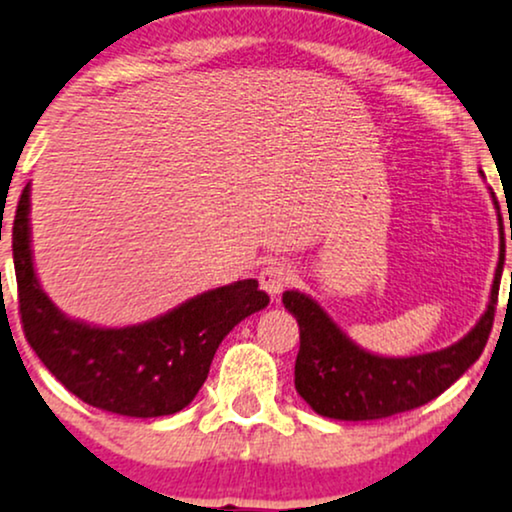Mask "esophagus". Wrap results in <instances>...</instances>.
<instances>
[{
  "label": "esophagus",
  "mask_w": 512,
  "mask_h": 512,
  "mask_svg": "<svg viewBox=\"0 0 512 512\" xmlns=\"http://www.w3.org/2000/svg\"><path fill=\"white\" fill-rule=\"evenodd\" d=\"M290 276L293 274H290V269L286 267V264L271 262L260 271V286L264 293H269L271 297H278L283 293V288L290 283Z\"/></svg>",
  "instance_id": "34e87169"
}]
</instances>
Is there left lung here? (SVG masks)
<instances>
[{"instance_id": "obj_1", "label": "left lung", "mask_w": 512, "mask_h": 512, "mask_svg": "<svg viewBox=\"0 0 512 512\" xmlns=\"http://www.w3.org/2000/svg\"><path fill=\"white\" fill-rule=\"evenodd\" d=\"M494 205L498 210L496 198ZM503 262H506V236L501 226V250H498L487 312L468 335H463L451 347L413 354V357H383L368 352L323 312L319 302L300 290H286L283 304L300 326V352L295 359L297 394L319 416L335 420H378L418 409L439 397L480 359L487 345Z\"/></svg>"}]
</instances>
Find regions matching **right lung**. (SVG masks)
I'll list each match as a JSON object with an SVG mask.
<instances>
[{"label":"right lung","instance_id":"1","mask_svg":"<svg viewBox=\"0 0 512 512\" xmlns=\"http://www.w3.org/2000/svg\"><path fill=\"white\" fill-rule=\"evenodd\" d=\"M30 184L14 217V267L23 333L51 375L84 404L129 418L172 416L196 397L217 347L245 316L269 304L255 278L181 302L137 326L70 319L49 300L30 245Z\"/></svg>","mask_w":512,"mask_h":512}]
</instances>
